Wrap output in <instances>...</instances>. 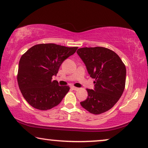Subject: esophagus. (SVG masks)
<instances>
[{
	"mask_svg": "<svg viewBox=\"0 0 148 148\" xmlns=\"http://www.w3.org/2000/svg\"><path fill=\"white\" fill-rule=\"evenodd\" d=\"M71 89L73 90H78V88H76V87H74V86H72L71 87Z\"/></svg>",
	"mask_w": 148,
	"mask_h": 148,
	"instance_id": "1",
	"label": "esophagus"
}]
</instances>
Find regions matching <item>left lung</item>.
<instances>
[{"instance_id": "left-lung-1", "label": "left lung", "mask_w": 148, "mask_h": 148, "mask_svg": "<svg viewBox=\"0 0 148 148\" xmlns=\"http://www.w3.org/2000/svg\"><path fill=\"white\" fill-rule=\"evenodd\" d=\"M77 53L95 79L94 89H86L88 98L80 102L81 105L94 114L106 112L118 102L125 90V64L118 54L106 48H81Z\"/></svg>"}]
</instances>
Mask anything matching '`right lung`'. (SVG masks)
<instances>
[{"mask_svg":"<svg viewBox=\"0 0 148 148\" xmlns=\"http://www.w3.org/2000/svg\"><path fill=\"white\" fill-rule=\"evenodd\" d=\"M77 48L40 44L21 56L17 82L24 98L32 107L46 110L60 104L70 88L58 86L57 81H52V77L56 75L62 62Z\"/></svg>","mask_w":148,"mask_h":148,"instance_id":"add662e5","label":"right lung"}]
</instances>
